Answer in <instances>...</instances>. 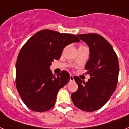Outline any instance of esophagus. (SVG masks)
I'll return each mask as SVG.
<instances>
[{
	"mask_svg": "<svg viewBox=\"0 0 129 129\" xmlns=\"http://www.w3.org/2000/svg\"><path fill=\"white\" fill-rule=\"evenodd\" d=\"M74 81V75H70V81Z\"/></svg>",
	"mask_w": 129,
	"mask_h": 129,
	"instance_id": "esophagus-1",
	"label": "esophagus"
}]
</instances>
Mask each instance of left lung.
<instances>
[{
  "mask_svg": "<svg viewBox=\"0 0 129 129\" xmlns=\"http://www.w3.org/2000/svg\"><path fill=\"white\" fill-rule=\"evenodd\" d=\"M89 47V59L85 69L89 74L87 82L74 76L78 89L72 94L75 106L84 111L101 108L117 87L119 78L118 57L108 41L97 34H78Z\"/></svg>",
  "mask_w": 129,
  "mask_h": 129,
  "instance_id": "8db88e82",
  "label": "left lung"
}]
</instances>
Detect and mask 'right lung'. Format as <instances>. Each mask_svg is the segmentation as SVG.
<instances>
[{"instance_id":"obj_1","label":"right lung","mask_w":129,"mask_h":129,"mask_svg":"<svg viewBox=\"0 0 129 129\" xmlns=\"http://www.w3.org/2000/svg\"><path fill=\"white\" fill-rule=\"evenodd\" d=\"M74 34L43 30L36 32L21 48L16 63V85L21 99L30 109L44 112L54 106L57 92L70 80L61 71L55 77L50 70L68 45L79 42Z\"/></svg>"}]
</instances>
